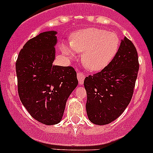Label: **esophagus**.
Instances as JSON below:
<instances>
[{"mask_svg":"<svg viewBox=\"0 0 153 153\" xmlns=\"http://www.w3.org/2000/svg\"><path fill=\"white\" fill-rule=\"evenodd\" d=\"M77 78H78L79 84H84V79H85V75H84L82 72H78V73H77Z\"/></svg>","mask_w":153,"mask_h":153,"instance_id":"esophagus-1","label":"esophagus"}]
</instances>
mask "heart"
Returning <instances> with one entry per match:
<instances>
[{
	"label": "heart",
	"mask_w": 153,
	"mask_h": 153,
	"mask_svg": "<svg viewBox=\"0 0 153 153\" xmlns=\"http://www.w3.org/2000/svg\"><path fill=\"white\" fill-rule=\"evenodd\" d=\"M119 47V38L114 32L88 28L75 32L70 44H62L61 51L69 59L76 58V52H82L81 59L84 64L90 71L99 72L112 62Z\"/></svg>",
	"instance_id": "b5f03b06"
}]
</instances>
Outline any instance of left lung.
<instances>
[{"mask_svg": "<svg viewBox=\"0 0 153 153\" xmlns=\"http://www.w3.org/2000/svg\"><path fill=\"white\" fill-rule=\"evenodd\" d=\"M138 69L136 49L125 37L112 62L84 80L86 113L91 122L108 124L124 112L132 99Z\"/></svg>", "mask_w": 153, "mask_h": 153, "instance_id": "left-lung-1", "label": "left lung"}]
</instances>
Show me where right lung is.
<instances>
[{
	"instance_id": "1",
	"label": "right lung",
	"mask_w": 153,
	"mask_h": 153,
	"mask_svg": "<svg viewBox=\"0 0 153 153\" xmlns=\"http://www.w3.org/2000/svg\"><path fill=\"white\" fill-rule=\"evenodd\" d=\"M56 35V31H47L29 40L15 65L23 105L32 118L46 125L61 121L68 98L78 84L74 68L52 64Z\"/></svg>"
}]
</instances>
